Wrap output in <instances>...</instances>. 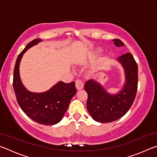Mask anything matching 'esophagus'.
<instances>
[{
    "mask_svg": "<svg viewBox=\"0 0 157 157\" xmlns=\"http://www.w3.org/2000/svg\"><path fill=\"white\" fill-rule=\"evenodd\" d=\"M75 86L78 90H80L84 86V82L81 79H77L75 81Z\"/></svg>",
    "mask_w": 157,
    "mask_h": 157,
    "instance_id": "esophagus-1",
    "label": "esophagus"
}]
</instances>
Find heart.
Returning <instances> with one entry per match:
<instances>
[{"instance_id":"b5f03b06","label":"heart","mask_w":157,"mask_h":157,"mask_svg":"<svg viewBox=\"0 0 157 157\" xmlns=\"http://www.w3.org/2000/svg\"><path fill=\"white\" fill-rule=\"evenodd\" d=\"M96 52H100V50H97Z\"/></svg>"}]
</instances>
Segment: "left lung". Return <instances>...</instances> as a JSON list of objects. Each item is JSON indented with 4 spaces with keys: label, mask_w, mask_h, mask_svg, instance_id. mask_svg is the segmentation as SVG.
Returning a JSON list of instances; mask_svg holds the SVG:
<instances>
[{
    "label": "left lung",
    "mask_w": 157,
    "mask_h": 157,
    "mask_svg": "<svg viewBox=\"0 0 157 157\" xmlns=\"http://www.w3.org/2000/svg\"><path fill=\"white\" fill-rule=\"evenodd\" d=\"M116 46H124L120 39L112 40ZM125 72L126 81L122 91L110 95L98 82L89 79L84 85L88 94L86 107L92 118L98 123H111L121 118L132 107L138 87V66L131 53L118 58Z\"/></svg>",
    "instance_id": "obj_1"
}]
</instances>
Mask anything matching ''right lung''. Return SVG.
Instances as JSON below:
<instances>
[{"label": "right lung", "mask_w": 157, "mask_h": 157, "mask_svg": "<svg viewBox=\"0 0 157 157\" xmlns=\"http://www.w3.org/2000/svg\"><path fill=\"white\" fill-rule=\"evenodd\" d=\"M40 41L37 39L32 41L18 55L14 69L13 87L18 104L26 115L39 124L52 125L62 120L77 89L75 82H59L41 94L30 92L23 86L19 76L21 59L26 50Z\"/></svg>", "instance_id": "obj_1"}]
</instances>
